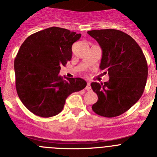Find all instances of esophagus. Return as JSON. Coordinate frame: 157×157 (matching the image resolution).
<instances>
[{
  "instance_id": "1",
  "label": "esophagus",
  "mask_w": 157,
  "mask_h": 157,
  "mask_svg": "<svg viewBox=\"0 0 157 157\" xmlns=\"http://www.w3.org/2000/svg\"><path fill=\"white\" fill-rule=\"evenodd\" d=\"M86 90L87 91H90L91 90V86H90V82H87V85L86 87Z\"/></svg>"
}]
</instances>
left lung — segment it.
Segmentation results:
<instances>
[{
  "label": "left lung",
  "mask_w": 157,
  "mask_h": 157,
  "mask_svg": "<svg viewBox=\"0 0 157 157\" xmlns=\"http://www.w3.org/2000/svg\"><path fill=\"white\" fill-rule=\"evenodd\" d=\"M87 33L102 48L100 69L109 75L108 82L91 83L98 97L92 109L104 117L120 116L143 94L148 77L145 56L134 39L121 30L104 29Z\"/></svg>",
  "instance_id": "left-lung-1"
}]
</instances>
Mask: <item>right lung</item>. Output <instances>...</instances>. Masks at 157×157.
Instances as JSON below:
<instances>
[{"label":"right lung","mask_w":157,"mask_h":157,"mask_svg":"<svg viewBox=\"0 0 157 157\" xmlns=\"http://www.w3.org/2000/svg\"><path fill=\"white\" fill-rule=\"evenodd\" d=\"M81 34L52 27L36 32L23 41L14 61L19 99L33 114L48 118L59 114L70 94L86 86L81 78L63 79L60 67L72 56V45Z\"/></svg>","instance_id":"right-lung-1"}]
</instances>
